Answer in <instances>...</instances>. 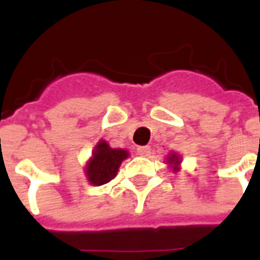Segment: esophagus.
I'll return each instance as SVG.
<instances>
[{
  "instance_id": "1",
  "label": "esophagus",
  "mask_w": 260,
  "mask_h": 260,
  "mask_svg": "<svg viewBox=\"0 0 260 260\" xmlns=\"http://www.w3.org/2000/svg\"><path fill=\"white\" fill-rule=\"evenodd\" d=\"M149 153H150L149 146H139V147H138V154L142 155V157H146V155H149Z\"/></svg>"
}]
</instances>
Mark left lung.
<instances>
[{
	"label": "left lung",
	"mask_w": 260,
	"mask_h": 260,
	"mask_svg": "<svg viewBox=\"0 0 260 260\" xmlns=\"http://www.w3.org/2000/svg\"><path fill=\"white\" fill-rule=\"evenodd\" d=\"M165 164H168V168L172 171V172H179L180 171V164H182V157L180 154H178L176 151H172L167 155V161Z\"/></svg>",
	"instance_id": "1"
}]
</instances>
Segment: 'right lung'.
Instances as JSON below:
<instances>
[{"instance_id":"obj_1","label":"right lung","mask_w":260,"mask_h":260,"mask_svg":"<svg viewBox=\"0 0 260 260\" xmlns=\"http://www.w3.org/2000/svg\"><path fill=\"white\" fill-rule=\"evenodd\" d=\"M129 157L125 149H113L106 140L101 139L92 150L91 158L86 161L84 174L93 186H102L117 176L121 162Z\"/></svg>"}]
</instances>
